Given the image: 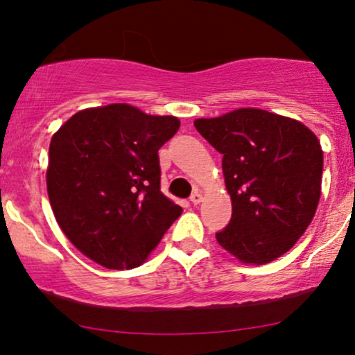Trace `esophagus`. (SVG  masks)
Segmentation results:
<instances>
[{
    "label": "esophagus",
    "mask_w": 355,
    "mask_h": 355,
    "mask_svg": "<svg viewBox=\"0 0 355 355\" xmlns=\"http://www.w3.org/2000/svg\"><path fill=\"white\" fill-rule=\"evenodd\" d=\"M191 202H192V205H198V203L202 202V193L200 192H193L191 196Z\"/></svg>",
    "instance_id": "34e87169"
}]
</instances>
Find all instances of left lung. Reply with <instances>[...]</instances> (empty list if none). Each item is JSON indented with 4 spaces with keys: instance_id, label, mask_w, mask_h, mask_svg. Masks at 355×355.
<instances>
[{
    "instance_id": "1",
    "label": "left lung",
    "mask_w": 355,
    "mask_h": 355,
    "mask_svg": "<svg viewBox=\"0 0 355 355\" xmlns=\"http://www.w3.org/2000/svg\"><path fill=\"white\" fill-rule=\"evenodd\" d=\"M193 125L223 155L232 202L218 244L247 265L286 254L318 207L323 152L317 135L299 121L257 108L200 118Z\"/></svg>"
}]
</instances>
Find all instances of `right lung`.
<instances>
[{"instance_id": "add662e5", "label": "right lung", "mask_w": 355, "mask_h": 355, "mask_svg": "<svg viewBox=\"0 0 355 355\" xmlns=\"http://www.w3.org/2000/svg\"><path fill=\"white\" fill-rule=\"evenodd\" d=\"M179 125L174 116L113 103L79 111L51 137L53 213L90 260L110 270L142 265L182 213L159 191L158 158Z\"/></svg>"}]
</instances>
